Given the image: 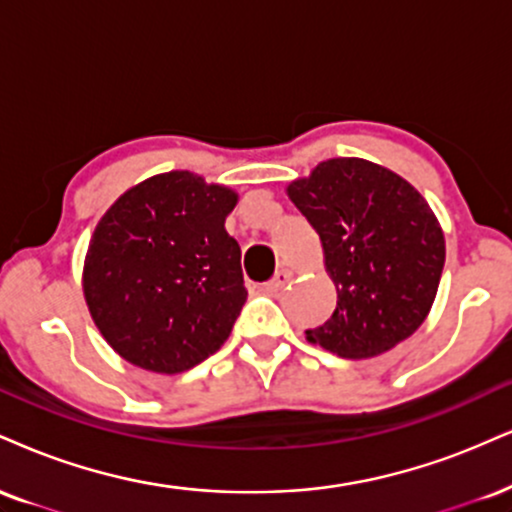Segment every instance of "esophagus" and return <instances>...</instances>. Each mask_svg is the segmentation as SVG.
<instances>
[{
    "label": "esophagus",
    "mask_w": 512,
    "mask_h": 512,
    "mask_svg": "<svg viewBox=\"0 0 512 512\" xmlns=\"http://www.w3.org/2000/svg\"><path fill=\"white\" fill-rule=\"evenodd\" d=\"M291 272H288V269H279V272L274 274V279L272 281H267V293H279V291H283V286H286L288 281H291Z\"/></svg>",
    "instance_id": "1"
}]
</instances>
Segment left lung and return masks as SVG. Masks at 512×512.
I'll return each instance as SVG.
<instances>
[{
    "instance_id": "1",
    "label": "left lung",
    "mask_w": 512,
    "mask_h": 512,
    "mask_svg": "<svg viewBox=\"0 0 512 512\" xmlns=\"http://www.w3.org/2000/svg\"><path fill=\"white\" fill-rule=\"evenodd\" d=\"M319 233L336 283L334 315L307 341L341 357H374L415 334L439 288L446 243L427 200L384 166L326 159L288 186Z\"/></svg>"
}]
</instances>
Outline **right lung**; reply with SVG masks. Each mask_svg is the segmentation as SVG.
Wrapping results in <instances>:
<instances>
[{"mask_svg": "<svg viewBox=\"0 0 512 512\" xmlns=\"http://www.w3.org/2000/svg\"><path fill=\"white\" fill-rule=\"evenodd\" d=\"M233 190L169 171L126 190L92 233L83 293L107 343L135 367L178 374L217 353L248 291L224 229Z\"/></svg>", "mask_w": 512, "mask_h": 512, "instance_id": "obj_1", "label": "right lung"}]
</instances>
